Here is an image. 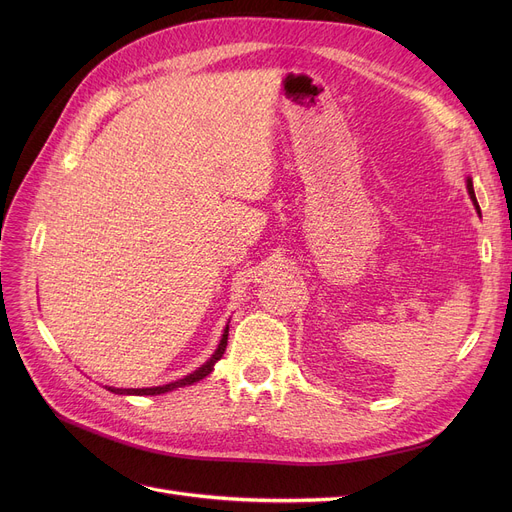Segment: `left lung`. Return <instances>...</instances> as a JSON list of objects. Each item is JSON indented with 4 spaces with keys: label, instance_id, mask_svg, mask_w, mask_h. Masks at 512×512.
<instances>
[{
    "label": "left lung",
    "instance_id": "left-lung-1",
    "mask_svg": "<svg viewBox=\"0 0 512 512\" xmlns=\"http://www.w3.org/2000/svg\"><path fill=\"white\" fill-rule=\"evenodd\" d=\"M467 188H469V195H471V199H473V203L477 205V201H475V193H473V182L471 180H467ZM479 209V207H477Z\"/></svg>",
    "mask_w": 512,
    "mask_h": 512
}]
</instances>
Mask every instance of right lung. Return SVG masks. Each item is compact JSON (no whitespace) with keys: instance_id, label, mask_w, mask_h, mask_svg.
Here are the masks:
<instances>
[{"instance_id":"right-lung-1","label":"right lung","mask_w":512,"mask_h":512,"mask_svg":"<svg viewBox=\"0 0 512 512\" xmlns=\"http://www.w3.org/2000/svg\"><path fill=\"white\" fill-rule=\"evenodd\" d=\"M226 344H228V326H226V330H224V334H222V340H220L218 351H215V353L211 355V359H209L205 365H201L197 371H193L191 375H186V378H182V380H178V382H172V384H166V386H155V388H137V390L107 388V390H110V392H116V394H147V396L151 394V396H155V394L170 392V390H174V388H182V386H188V384H195V382L203 380L205 375H209V373L213 371V365L222 359V355H224V351H226Z\"/></svg>"}]
</instances>
